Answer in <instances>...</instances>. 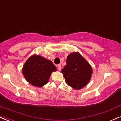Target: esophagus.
<instances>
[{
    "label": "esophagus",
    "instance_id": "1",
    "mask_svg": "<svg viewBox=\"0 0 121 121\" xmlns=\"http://www.w3.org/2000/svg\"><path fill=\"white\" fill-rule=\"evenodd\" d=\"M57 68H58V70L59 71H61V64H58L57 65Z\"/></svg>",
    "mask_w": 121,
    "mask_h": 121
}]
</instances>
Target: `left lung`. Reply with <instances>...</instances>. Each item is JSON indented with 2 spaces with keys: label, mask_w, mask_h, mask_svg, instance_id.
I'll return each mask as SVG.
<instances>
[{
  "label": "left lung",
  "mask_w": 121,
  "mask_h": 121,
  "mask_svg": "<svg viewBox=\"0 0 121 121\" xmlns=\"http://www.w3.org/2000/svg\"><path fill=\"white\" fill-rule=\"evenodd\" d=\"M66 63L61 73L67 85L75 90L85 87L90 82L93 73L90 64L78 52L69 54Z\"/></svg>",
  "instance_id": "obj_1"
}]
</instances>
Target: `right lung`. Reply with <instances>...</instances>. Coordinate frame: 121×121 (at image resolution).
<instances>
[{"mask_svg": "<svg viewBox=\"0 0 121 121\" xmlns=\"http://www.w3.org/2000/svg\"><path fill=\"white\" fill-rule=\"evenodd\" d=\"M57 68L51 60L40 55L33 54L22 68V74L27 82L34 86L41 87L48 82L50 77Z\"/></svg>", "mask_w": 121, "mask_h": 121, "instance_id": "obj_1", "label": "right lung"}]
</instances>
